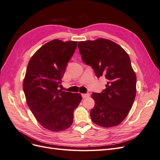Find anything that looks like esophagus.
I'll list each match as a JSON object with an SVG mask.
<instances>
[{
  "instance_id": "obj_1",
  "label": "esophagus",
  "mask_w": 160,
  "mask_h": 160,
  "mask_svg": "<svg viewBox=\"0 0 160 160\" xmlns=\"http://www.w3.org/2000/svg\"><path fill=\"white\" fill-rule=\"evenodd\" d=\"M81 95H82V98H83L84 99V98H89V97L90 96V94H89V93H86V94H81Z\"/></svg>"
}]
</instances>
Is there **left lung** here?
I'll use <instances>...</instances> for the list:
<instances>
[{
	"instance_id": "1",
	"label": "left lung",
	"mask_w": 160,
	"mask_h": 160,
	"mask_svg": "<svg viewBox=\"0 0 160 160\" xmlns=\"http://www.w3.org/2000/svg\"><path fill=\"white\" fill-rule=\"evenodd\" d=\"M82 60L91 65L97 77L107 79L101 93H93L91 120L103 128L117 126L127 117L136 95L137 77L130 58L115 42L100 38L78 42Z\"/></svg>"
}]
</instances>
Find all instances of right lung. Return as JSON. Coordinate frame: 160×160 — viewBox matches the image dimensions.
Wrapping results in <instances>:
<instances>
[{"instance_id":"1","label":"right lung","mask_w":160,"mask_h":160,"mask_svg":"<svg viewBox=\"0 0 160 160\" xmlns=\"http://www.w3.org/2000/svg\"><path fill=\"white\" fill-rule=\"evenodd\" d=\"M77 45L59 39L47 42L31 58L23 80L28 108L41 125L53 132L71 126L82 99L80 93L58 89Z\"/></svg>"}]
</instances>
